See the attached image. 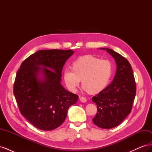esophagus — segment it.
Listing matches in <instances>:
<instances>
[{"instance_id": "34e87169", "label": "esophagus", "mask_w": 152, "mask_h": 152, "mask_svg": "<svg viewBox=\"0 0 152 152\" xmlns=\"http://www.w3.org/2000/svg\"><path fill=\"white\" fill-rule=\"evenodd\" d=\"M80 101L82 103H86L87 102V99L85 97H80Z\"/></svg>"}]
</instances>
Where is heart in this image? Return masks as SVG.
I'll use <instances>...</instances> for the list:
<instances>
[{
  "label": "heart",
  "mask_w": 152,
  "mask_h": 152,
  "mask_svg": "<svg viewBox=\"0 0 152 152\" xmlns=\"http://www.w3.org/2000/svg\"><path fill=\"white\" fill-rule=\"evenodd\" d=\"M112 66L108 60H101L91 56H86L73 62L72 69L65 68L63 71L64 80L70 90L75 91L82 84L84 90L91 94L103 91L110 81Z\"/></svg>",
  "instance_id": "obj_1"
}]
</instances>
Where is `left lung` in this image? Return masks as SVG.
I'll return each instance as SVG.
<instances>
[{"label":"left lung","mask_w":152,"mask_h":152,"mask_svg":"<svg viewBox=\"0 0 152 152\" xmlns=\"http://www.w3.org/2000/svg\"><path fill=\"white\" fill-rule=\"evenodd\" d=\"M106 50L115 59L117 70L113 82L92 98L97 104V113L93 123L103 129H111L120 124L131 112L136 93L132 67L127 59L108 48Z\"/></svg>","instance_id":"left-lung-1"}]
</instances>
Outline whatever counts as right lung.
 <instances>
[{
    "mask_svg": "<svg viewBox=\"0 0 152 152\" xmlns=\"http://www.w3.org/2000/svg\"><path fill=\"white\" fill-rule=\"evenodd\" d=\"M73 53L38 50L23 61L17 72L13 92L19 110L39 129L50 131L60 126L69 107L79 98L61 84L63 66Z\"/></svg>",
    "mask_w": 152,
    "mask_h": 152,
    "instance_id": "obj_1",
    "label": "right lung"
}]
</instances>
